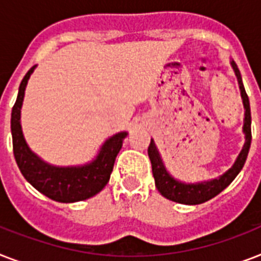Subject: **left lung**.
I'll return each instance as SVG.
<instances>
[{"mask_svg": "<svg viewBox=\"0 0 261 261\" xmlns=\"http://www.w3.org/2000/svg\"><path fill=\"white\" fill-rule=\"evenodd\" d=\"M233 69L236 71L237 80H239L240 89H241V96H243L244 108H245V122H244V133H245V143L239 159L234 163V165L221 176L219 178L211 180L207 182H200V184H182V182L176 181L167 173L164 168L161 159H160L159 151L155 149L153 141H150V145L147 147V154L151 161V169H153V176H154L155 188L163 195L164 198L173 200V202L182 203V204H200L207 200H210L218 194H221L229 184L236 178V176L243 169L244 164L247 161L249 147H251L252 131H251V107H249V98L244 88L241 74L236 62H231Z\"/></svg>", "mask_w": 261, "mask_h": 261, "instance_id": "obj_1", "label": "left lung"}]
</instances>
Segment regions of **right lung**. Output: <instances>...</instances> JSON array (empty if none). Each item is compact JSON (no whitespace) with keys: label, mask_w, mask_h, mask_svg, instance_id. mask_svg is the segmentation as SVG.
Masks as SVG:
<instances>
[{"label":"right lung","mask_w":261,"mask_h":261,"mask_svg":"<svg viewBox=\"0 0 261 261\" xmlns=\"http://www.w3.org/2000/svg\"><path fill=\"white\" fill-rule=\"evenodd\" d=\"M34 69L35 66L31 67L24 75L18 88L17 98L12 108L10 130L13 139V154L18 169L27 181L53 200L71 203L92 198L98 194L110 180L115 159L122 149L123 139L126 138L127 133H119L108 139L102 145L97 159L85 167L55 168L43 163L27 146L20 126V108L24 98V90Z\"/></svg>","instance_id":"1"}]
</instances>
